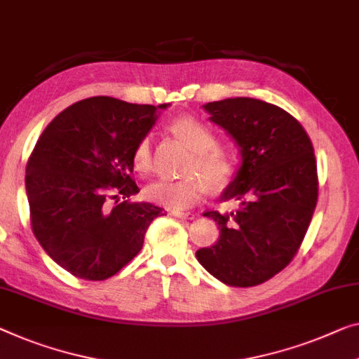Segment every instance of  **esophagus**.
<instances>
[{
  "instance_id": "esophagus-1",
  "label": "esophagus",
  "mask_w": 359,
  "mask_h": 359,
  "mask_svg": "<svg viewBox=\"0 0 359 359\" xmlns=\"http://www.w3.org/2000/svg\"><path fill=\"white\" fill-rule=\"evenodd\" d=\"M172 216L179 217V219H187V221H191V219L196 217V214H194V212H184V211H172Z\"/></svg>"
}]
</instances>
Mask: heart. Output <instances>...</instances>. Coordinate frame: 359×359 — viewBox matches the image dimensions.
<instances>
[{"label":"heart","mask_w":359,"mask_h":359,"mask_svg":"<svg viewBox=\"0 0 359 359\" xmlns=\"http://www.w3.org/2000/svg\"><path fill=\"white\" fill-rule=\"evenodd\" d=\"M170 130L194 151L185 169V174L190 175L177 180H154L145 189V195L148 200L170 210H185L200 200L208 187L212 190L226 189L237 174V161L232 153L217 147L219 137L214 128L196 117H177L170 122ZM132 158L140 172L151 170V137L143 135L137 142Z\"/></svg>","instance_id":"obj_1"}]
</instances>
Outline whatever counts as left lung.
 Wrapping results in <instances>:
<instances>
[{"label": "left lung", "instance_id": "left-lung-1", "mask_svg": "<svg viewBox=\"0 0 359 359\" xmlns=\"http://www.w3.org/2000/svg\"><path fill=\"white\" fill-rule=\"evenodd\" d=\"M205 109L240 147L242 168L222 194L240 206L231 214H203L217 222L219 240L196 258L227 285H259L295 258L316 210L313 143L295 117L266 101L227 98Z\"/></svg>", "mask_w": 359, "mask_h": 359}]
</instances>
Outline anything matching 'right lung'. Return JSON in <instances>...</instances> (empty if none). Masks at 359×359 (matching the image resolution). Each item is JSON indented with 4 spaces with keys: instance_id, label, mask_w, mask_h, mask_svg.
<instances>
[{
    "instance_id": "add662e5",
    "label": "right lung",
    "mask_w": 359,
    "mask_h": 359,
    "mask_svg": "<svg viewBox=\"0 0 359 359\" xmlns=\"http://www.w3.org/2000/svg\"><path fill=\"white\" fill-rule=\"evenodd\" d=\"M158 108L93 96L60 112L36 142L25 169L32 231L72 276L104 280L117 274L164 214L151 203L128 201L138 194L133 148L154 126ZM119 197L128 200L119 203Z\"/></svg>"
}]
</instances>
